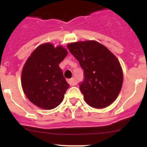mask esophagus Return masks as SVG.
Masks as SVG:
<instances>
[{
    "mask_svg": "<svg viewBox=\"0 0 147 147\" xmlns=\"http://www.w3.org/2000/svg\"><path fill=\"white\" fill-rule=\"evenodd\" d=\"M67 82L69 84V85H71V86H75L77 84V81L75 80V79H73V78L68 80Z\"/></svg>",
    "mask_w": 147,
    "mask_h": 147,
    "instance_id": "obj_1",
    "label": "esophagus"
}]
</instances>
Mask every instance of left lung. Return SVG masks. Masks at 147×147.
I'll use <instances>...</instances> for the list:
<instances>
[{"label": "left lung", "mask_w": 147, "mask_h": 147, "mask_svg": "<svg viewBox=\"0 0 147 147\" xmlns=\"http://www.w3.org/2000/svg\"><path fill=\"white\" fill-rule=\"evenodd\" d=\"M67 48L84 70V81L80 90L92 107L105 108L119 95L123 72L116 56L95 40L68 44Z\"/></svg>", "instance_id": "8db88e82"}]
</instances>
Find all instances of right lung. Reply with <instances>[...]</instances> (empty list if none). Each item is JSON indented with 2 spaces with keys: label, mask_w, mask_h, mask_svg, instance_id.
<instances>
[{
  "label": "right lung",
  "mask_w": 147,
  "mask_h": 147,
  "mask_svg": "<svg viewBox=\"0 0 147 147\" xmlns=\"http://www.w3.org/2000/svg\"><path fill=\"white\" fill-rule=\"evenodd\" d=\"M67 55L63 46L51 43L38 46L26 60L21 84L28 100L38 107L52 109L63 102L69 84L59 67Z\"/></svg>",
  "instance_id": "add662e5"
}]
</instances>
